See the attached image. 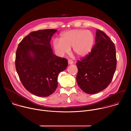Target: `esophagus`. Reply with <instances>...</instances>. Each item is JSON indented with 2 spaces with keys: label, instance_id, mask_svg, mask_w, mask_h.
<instances>
[{
  "label": "esophagus",
  "instance_id": "1",
  "mask_svg": "<svg viewBox=\"0 0 131 131\" xmlns=\"http://www.w3.org/2000/svg\"><path fill=\"white\" fill-rule=\"evenodd\" d=\"M68 63L69 65H72V64H73V62L72 60H68Z\"/></svg>",
  "mask_w": 131,
  "mask_h": 131
}]
</instances>
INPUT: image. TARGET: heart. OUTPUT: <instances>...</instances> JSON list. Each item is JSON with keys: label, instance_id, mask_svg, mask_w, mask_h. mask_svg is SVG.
<instances>
[{"label": "heart", "instance_id": "obj_1", "mask_svg": "<svg viewBox=\"0 0 131 131\" xmlns=\"http://www.w3.org/2000/svg\"><path fill=\"white\" fill-rule=\"evenodd\" d=\"M59 40L53 41V48L58 56L63 57L70 52L72 48L73 53L78 58H84L92 51L95 42L93 33L89 30L73 29L63 32Z\"/></svg>", "mask_w": 131, "mask_h": 131}]
</instances>
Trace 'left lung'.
Segmentation results:
<instances>
[{"mask_svg":"<svg viewBox=\"0 0 131 131\" xmlns=\"http://www.w3.org/2000/svg\"><path fill=\"white\" fill-rule=\"evenodd\" d=\"M76 65L77 82L83 92L94 94L104 90L111 82L116 69L115 45L103 31L97 29L95 46Z\"/></svg>","mask_w":131,"mask_h":131,"instance_id":"left-lung-1","label":"left lung"}]
</instances>
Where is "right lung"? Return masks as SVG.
Returning <instances> with one entry per match:
<instances>
[{
	"mask_svg": "<svg viewBox=\"0 0 131 131\" xmlns=\"http://www.w3.org/2000/svg\"><path fill=\"white\" fill-rule=\"evenodd\" d=\"M56 29L32 32L18 44L15 56V67L25 88L32 94L47 97L58 85L60 72L68 65L66 59L53 53L50 41Z\"/></svg>",
	"mask_w": 131,
	"mask_h": 131,
	"instance_id": "1",
	"label": "right lung"
}]
</instances>
